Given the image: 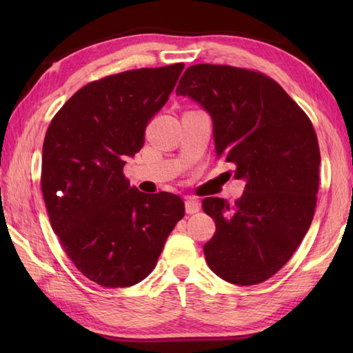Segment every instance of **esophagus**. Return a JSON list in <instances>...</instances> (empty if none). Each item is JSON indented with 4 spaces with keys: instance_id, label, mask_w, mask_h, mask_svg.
<instances>
[{
    "instance_id": "obj_1",
    "label": "esophagus",
    "mask_w": 353,
    "mask_h": 353,
    "mask_svg": "<svg viewBox=\"0 0 353 353\" xmlns=\"http://www.w3.org/2000/svg\"><path fill=\"white\" fill-rule=\"evenodd\" d=\"M185 211L186 214H196L200 211V203L196 200V199H186L185 200Z\"/></svg>"
}]
</instances>
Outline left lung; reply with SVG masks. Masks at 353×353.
<instances>
[{
  "instance_id": "1",
  "label": "left lung",
  "mask_w": 353,
  "mask_h": 353,
  "mask_svg": "<svg viewBox=\"0 0 353 353\" xmlns=\"http://www.w3.org/2000/svg\"><path fill=\"white\" fill-rule=\"evenodd\" d=\"M176 94L208 112L216 156L245 182L234 206L201 201L216 226L203 247L208 265L230 283L264 282L287 264L314 216L320 150L310 118L274 80L228 65L190 66Z\"/></svg>"
}]
</instances>
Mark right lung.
I'll return each instance as SVG.
<instances>
[{
	"label": "right lung",
	"instance_id": "right-lung-1",
	"mask_svg": "<svg viewBox=\"0 0 353 353\" xmlns=\"http://www.w3.org/2000/svg\"><path fill=\"white\" fill-rule=\"evenodd\" d=\"M183 66L92 81L63 104L45 134L41 185L52 230L79 272L101 287L145 279L185 215L181 197L141 192L123 172Z\"/></svg>",
	"mask_w": 353,
	"mask_h": 353
}]
</instances>
